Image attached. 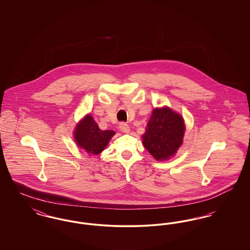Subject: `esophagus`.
<instances>
[{"mask_svg":"<svg viewBox=\"0 0 250 250\" xmlns=\"http://www.w3.org/2000/svg\"><path fill=\"white\" fill-rule=\"evenodd\" d=\"M119 128L120 130L124 132V133H129V131H130L129 125L126 123H124V122L120 123Z\"/></svg>","mask_w":250,"mask_h":250,"instance_id":"34e87169","label":"esophagus"}]
</instances>
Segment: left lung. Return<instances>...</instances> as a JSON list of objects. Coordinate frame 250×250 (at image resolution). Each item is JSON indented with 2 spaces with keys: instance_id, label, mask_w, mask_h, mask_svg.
Instances as JSON below:
<instances>
[{
  "instance_id": "8db88e82",
  "label": "left lung",
  "mask_w": 250,
  "mask_h": 250,
  "mask_svg": "<svg viewBox=\"0 0 250 250\" xmlns=\"http://www.w3.org/2000/svg\"><path fill=\"white\" fill-rule=\"evenodd\" d=\"M185 124L183 117L170 108H155L143 134V145L156 160L174 155L183 143Z\"/></svg>"
}]
</instances>
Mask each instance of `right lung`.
Instances as JSON below:
<instances>
[{
    "mask_svg": "<svg viewBox=\"0 0 250 250\" xmlns=\"http://www.w3.org/2000/svg\"><path fill=\"white\" fill-rule=\"evenodd\" d=\"M114 133L112 130H101L93 117L87 115L77 125L75 140L88 154L98 155L105 149Z\"/></svg>",
    "mask_w": 250,
    "mask_h": 250,
    "instance_id": "right-lung-1",
    "label": "right lung"
}]
</instances>
